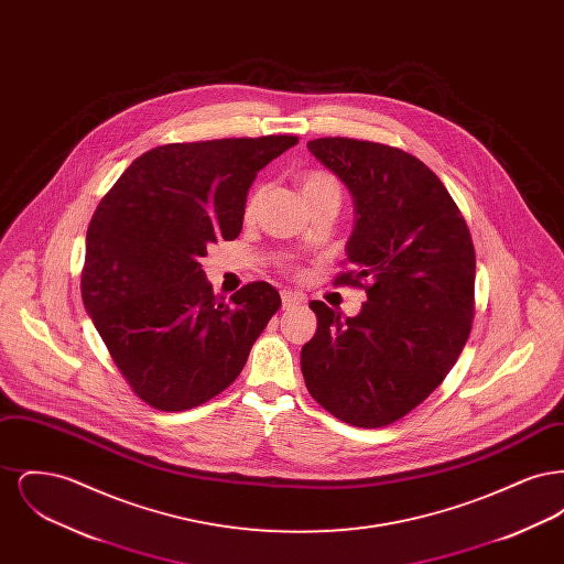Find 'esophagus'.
<instances>
[{"instance_id":"34e87169","label":"esophagus","mask_w":564,"mask_h":564,"mask_svg":"<svg viewBox=\"0 0 564 564\" xmlns=\"http://www.w3.org/2000/svg\"><path fill=\"white\" fill-rule=\"evenodd\" d=\"M281 300H283V308H294V306H300V304L306 302L304 294L292 292V290H283L281 292Z\"/></svg>"}]
</instances>
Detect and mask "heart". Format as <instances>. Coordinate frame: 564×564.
Returning <instances> with one entry per match:
<instances>
[{
    "label": "heart",
    "mask_w": 564,
    "mask_h": 564,
    "mask_svg": "<svg viewBox=\"0 0 564 564\" xmlns=\"http://www.w3.org/2000/svg\"><path fill=\"white\" fill-rule=\"evenodd\" d=\"M300 188H302V194H304L306 203L317 200V198H323V196H334V198L340 200V194H343L340 180H338L334 173L323 171V169H311V171H306V173L302 175V180H300ZM260 194H262V189L260 188L253 189V192L249 194V198H247V203H245V217H251V215H253L256 205H258V200H260Z\"/></svg>",
    "instance_id": "b5f03b06"
}]
</instances>
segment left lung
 <instances>
[{
    "mask_svg": "<svg viewBox=\"0 0 564 564\" xmlns=\"http://www.w3.org/2000/svg\"><path fill=\"white\" fill-rule=\"evenodd\" d=\"M308 150L355 200L347 264L334 285L368 295L357 317L311 302L302 347L308 393L355 427H384L453 370L476 315V249L453 196L425 162L375 141L322 137Z\"/></svg>",
    "mask_w": 564,
    "mask_h": 564,
    "instance_id": "obj_1",
    "label": "left lung"
}]
</instances>
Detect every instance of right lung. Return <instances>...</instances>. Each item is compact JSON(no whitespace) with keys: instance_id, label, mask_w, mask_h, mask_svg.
<instances>
[{"instance_id":"right-lung-1","label":"right lung","mask_w":564,"mask_h":564,"mask_svg":"<svg viewBox=\"0 0 564 564\" xmlns=\"http://www.w3.org/2000/svg\"><path fill=\"white\" fill-rule=\"evenodd\" d=\"M295 134L166 143L118 177L86 232L82 300L139 400L182 412L241 375L281 308L267 283L215 295L200 267L209 242L242 228L247 189Z\"/></svg>"}]
</instances>
